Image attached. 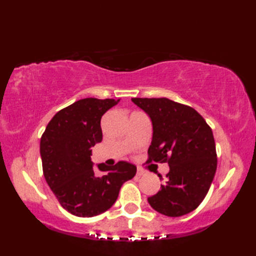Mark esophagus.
Returning <instances> with one entry per match:
<instances>
[{"label":"esophagus","mask_w":256,"mask_h":256,"mask_svg":"<svg viewBox=\"0 0 256 256\" xmlns=\"http://www.w3.org/2000/svg\"><path fill=\"white\" fill-rule=\"evenodd\" d=\"M136 175H138V176H144V175H145V172H144L143 170H140V168H138Z\"/></svg>","instance_id":"1"}]
</instances>
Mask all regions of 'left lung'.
Returning a JSON list of instances; mask_svg holds the SVG:
<instances>
[{"label":"left lung","mask_w":256,"mask_h":256,"mask_svg":"<svg viewBox=\"0 0 256 256\" xmlns=\"http://www.w3.org/2000/svg\"><path fill=\"white\" fill-rule=\"evenodd\" d=\"M132 101L148 113L153 125L148 162L170 165L166 182L148 204L167 216L187 214L202 202L216 170L212 130L194 108L167 98Z\"/></svg>","instance_id":"left-lung-1"}]
</instances>
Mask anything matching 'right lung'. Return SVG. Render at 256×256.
<instances>
[{
	"label": "right lung",
	"instance_id": "1",
	"mask_svg": "<svg viewBox=\"0 0 256 256\" xmlns=\"http://www.w3.org/2000/svg\"><path fill=\"white\" fill-rule=\"evenodd\" d=\"M120 101L86 98L57 112L40 138L42 172L48 186L62 208L90 218L110 209L122 184L136 174V166L118 162L99 164L106 172L96 176L91 160L92 148L102 140L101 118Z\"/></svg>",
	"mask_w": 256,
	"mask_h": 256
}]
</instances>
